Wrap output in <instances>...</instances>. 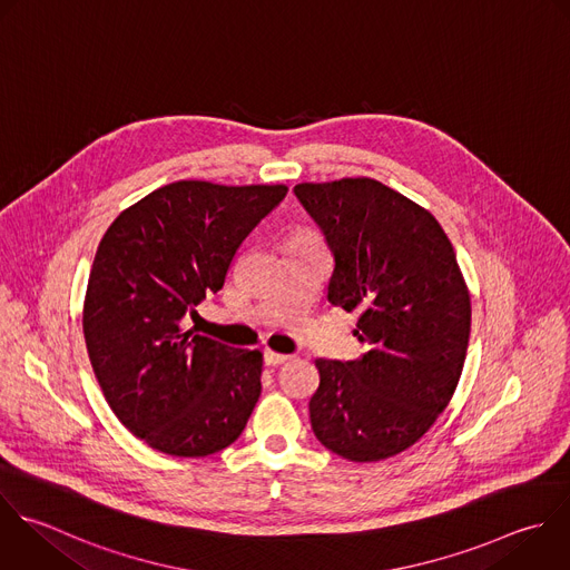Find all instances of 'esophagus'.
Wrapping results in <instances>:
<instances>
[{
	"instance_id": "1",
	"label": "esophagus",
	"mask_w": 570,
	"mask_h": 570,
	"mask_svg": "<svg viewBox=\"0 0 570 570\" xmlns=\"http://www.w3.org/2000/svg\"><path fill=\"white\" fill-rule=\"evenodd\" d=\"M292 356L289 354H281V352H274V350H265V363L267 365H281L285 361H289Z\"/></svg>"
}]
</instances>
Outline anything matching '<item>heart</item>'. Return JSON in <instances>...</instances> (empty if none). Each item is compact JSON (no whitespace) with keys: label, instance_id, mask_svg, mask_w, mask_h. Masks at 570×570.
I'll use <instances>...</instances> for the list:
<instances>
[{"label":"heart","instance_id":"1","mask_svg":"<svg viewBox=\"0 0 570 570\" xmlns=\"http://www.w3.org/2000/svg\"><path fill=\"white\" fill-rule=\"evenodd\" d=\"M298 236H312V234H296V236H294V238H298Z\"/></svg>","mask_w":570,"mask_h":570}]
</instances>
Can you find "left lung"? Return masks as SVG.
<instances>
[{
	"instance_id": "obj_1",
	"label": "left lung",
	"mask_w": 570,
	"mask_h": 570,
	"mask_svg": "<svg viewBox=\"0 0 570 570\" xmlns=\"http://www.w3.org/2000/svg\"><path fill=\"white\" fill-rule=\"evenodd\" d=\"M294 194L334 252L327 298L358 312L354 361L316 358L309 399L316 439L350 461L414 445L448 407L470 338V292L436 218L358 176L301 183Z\"/></svg>"
}]
</instances>
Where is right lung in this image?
<instances>
[{
  "label": "right lung",
  "instance_id": "obj_1",
  "mask_svg": "<svg viewBox=\"0 0 570 570\" xmlns=\"http://www.w3.org/2000/svg\"><path fill=\"white\" fill-rule=\"evenodd\" d=\"M287 194L285 185H165L102 236L82 327L102 394L120 423L171 456L232 445L261 396L263 352L185 332L232 261Z\"/></svg>",
  "mask_w": 570,
  "mask_h": 570
}]
</instances>
